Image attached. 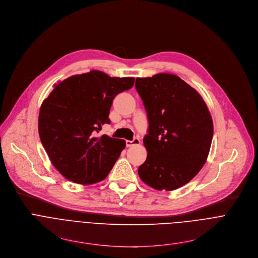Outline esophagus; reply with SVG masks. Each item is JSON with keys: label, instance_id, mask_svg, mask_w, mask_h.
I'll list each match as a JSON object with an SVG mask.
<instances>
[{"label": "esophagus", "instance_id": "1", "mask_svg": "<svg viewBox=\"0 0 258 258\" xmlns=\"http://www.w3.org/2000/svg\"><path fill=\"white\" fill-rule=\"evenodd\" d=\"M139 144H140L139 138H134L133 140H126V146H127L128 148L133 147V146H137V145H139Z\"/></svg>", "mask_w": 258, "mask_h": 258}]
</instances>
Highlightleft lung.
Returning a JSON list of instances; mask_svg holds the SVG:
<instances>
[{
	"mask_svg": "<svg viewBox=\"0 0 258 258\" xmlns=\"http://www.w3.org/2000/svg\"><path fill=\"white\" fill-rule=\"evenodd\" d=\"M135 88L147 110L146 162L138 175L151 187L174 190L190 181L206 163L213 122L197 90L171 74L137 78Z\"/></svg>",
	"mask_w": 258,
	"mask_h": 258,
	"instance_id": "obj_1",
	"label": "left lung"
}]
</instances>
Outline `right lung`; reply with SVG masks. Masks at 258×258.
<instances>
[{"label":"right lung","instance_id":"1","mask_svg":"<svg viewBox=\"0 0 258 258\" xmlns=\"http://www.w3.org/2000/svg\"><path fill=\"white\" fill-rule=\"evenodd\" d=\"M134 80L90 71L54 85L40 108L39 135L51 163L67 179L92 184L107 176L126 142L96 133L110 123L113 98L131 89Z\"/></svg>","mask_w":258,"mask_h":258}]
</instances>
